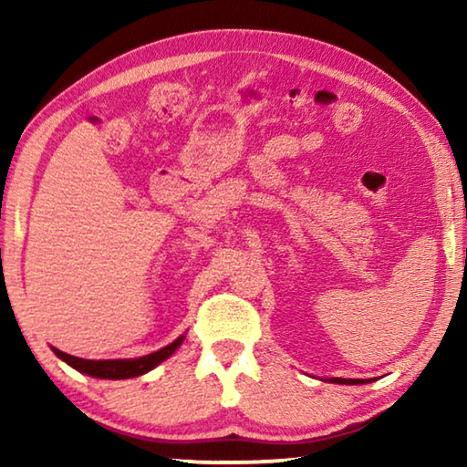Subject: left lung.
I'll return each mask as SVG.
<instances>
[{"mask_svg":"<svg viewBox=\"0 0 467 467\" xmlns=\"http://www.w3.org/2000/svg\"><path fill=\"white\" fill-rule=\"evenodd\" d=\"M370 379H339V377H334L329 379V383H342V385H358V383H368Z\"/></svg>","mask_w":467,"mask_h":467,"instance_id":"obj_1","label":"left lung"}]
</instances>
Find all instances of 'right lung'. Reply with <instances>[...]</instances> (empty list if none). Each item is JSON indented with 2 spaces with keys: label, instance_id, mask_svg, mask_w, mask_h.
<instances>
[{
  "label": "right lung",
  "instance_id": "1",
  "mask_svg": "<svg viewBox=\"0 0 467 467\" xmlns=\"http://www.w3.org/2000/svg\"><path fill=\"white\" fill-rule=\"evenodd\" d=\"M183 339L185 336H179L175 342L161 348V350H156L152 354H148V357L123 358V360H86V358H78V357H72V354L61 352L57 348H53V352L57 354L63 362H67L69 367H74L84 375H90L97 379H130V377L144 375L148 370H152L154 367L161 365L162 360H167L171 354L183 344Z\"/></svg>",
  "mask_w": 467,
  "mask_h": 467
}]
</instances>
